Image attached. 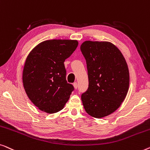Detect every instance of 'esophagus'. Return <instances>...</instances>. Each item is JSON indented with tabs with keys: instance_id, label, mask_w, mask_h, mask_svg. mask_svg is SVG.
<instances>
[{
	"instance_id": "obj_1",
	"label": "esophagus",
	"mask_w": 150,
	"mask_h": 150,
	"mask_svg": "<svg viewBox=\"0 0 150 150\" xmlns=\"http://www.w3.org/2000/svg\"><path fill=\"white\" fill-rule=\"evenodd\" d=\"M73 87H74L75 89H77V82H75V83H73Z\"/></svg>"
}]
</instances>
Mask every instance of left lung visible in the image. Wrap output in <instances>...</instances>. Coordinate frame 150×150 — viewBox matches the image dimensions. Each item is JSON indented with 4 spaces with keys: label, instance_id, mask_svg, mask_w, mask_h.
<instances>
[{
    "label": "left lung",
    "instance_id": "left-lung-1",
    "mask_svg": "<svg viewBox=\"0 0 150 150\" xmlns=\"http://www.w3.org/2000/svg\"><path fill=\"white\" fill-rule=\"evenodd\" d=\"M86 60L89 86L81 95L85 111L102 118L116 111L127 95L129 70L123 54L109 41H86L80 47Z\"/></svg>",
    "mask_w": 150,
    "mask_h": 150
}]
</instances>
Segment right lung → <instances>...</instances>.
<instances>
[{"label":"right lung","instance_id":"right-lung-1","mask_svg":"<svg viewBox=\"0 0 150 150\" xmlns=\"http://www.w3.org/2000/svg\"><path fill=\"white\" fill-rule=\"evenodd\" d=\"M78 45L77 40H46L31 50L25 61L23 86L38 109L55 113L64 108L74 88L66 80L64 62Z\"/></svg>","mask_w":150,"mask_h":150}]
</instances>
